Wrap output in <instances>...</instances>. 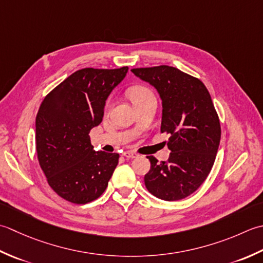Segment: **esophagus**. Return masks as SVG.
Masks as SVG:
<instances>
[{
  "label": "esophagus",
  "mask_w": 263,
  "mask_h": 263,
  "mask_svg": "<svg viewBox=\"0 0 263 263\" xmlns=\"http://www.w3.org/2000/svg\"><path fill=\"white\" fill-rule=\"evenodd\" d=\"M122 155H124L125 158H128V159L138 158V154L136 152H133V151H125L124 153H122Z\"/></svg>",
  "instance_id": "esophagus-1"
}]
</instances>
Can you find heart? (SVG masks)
Returning <instances> with one entry per match:
<instances>
[{
    "label": "heart",
    "instance_id": "obj_1",
    "mask_svg": "<svg viewBox=\"0 0 263 263\" xmlns=\"http://www.w3.org/2000/svg\"><path fill=\"white\" fill-rule=\"evenodd\" d=\"M128 98L134 103V105H137L143 101H146L148 99H153L154 95L152 90L146 86H142V85H138V86H134L128 90Z\"/></svg>",
    "mask_w": 263,
    "mask_h": 263
}]
</instances>
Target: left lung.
<instances>
[{"label": "left lung", "instance_id": "left-lung-1", "mask_svg": "<svg viewBox=\"0 0 263 263\" xmlns=\"http://www.w3.org/2000/svg\"><path fill=\"white\" fill-rule=\"evenodd\" d=\"M151 84L162 101L161 133L170 135L167 161L147 157L151 169L144 183L152 195L178 201L206 179L216 160L221 128L211 96L200 79L169 66L132 69Z\"/></svg>", "mask_w": 263, "mask_h": 263}]
</instances>
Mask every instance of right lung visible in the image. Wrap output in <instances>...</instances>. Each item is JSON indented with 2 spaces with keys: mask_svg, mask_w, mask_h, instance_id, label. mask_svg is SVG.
<instances>
[{
  "mask_svg": "<svg viewBox=\"0 0 263 263\" xmlns=\"http://www.w3.org/2000/svg\"><path fill=\"white\" fill-rule=\"evenodd\" d=\"M128 67L84 68L45 96L36 116V152L47 183L76 204L98 199L119 161L118 153L94 151L89 132L103 119L108 96Z\"/></svg>",
  "mask_w": 263,
  "mask_h": 263,
  "instance_id": "obj_1",
  "label": "right lung"
}]
</instances>
